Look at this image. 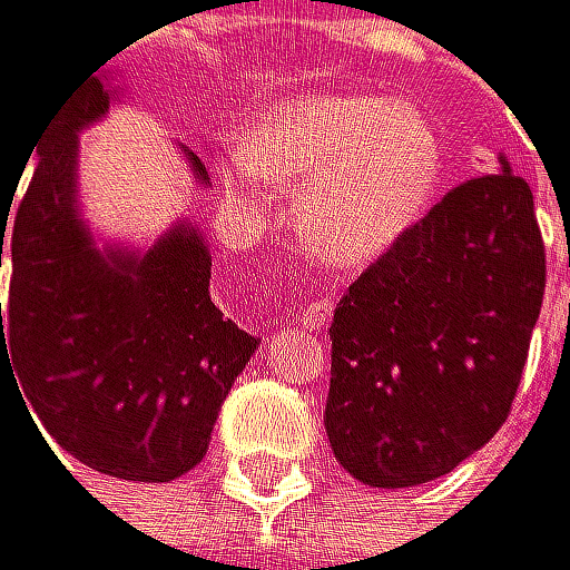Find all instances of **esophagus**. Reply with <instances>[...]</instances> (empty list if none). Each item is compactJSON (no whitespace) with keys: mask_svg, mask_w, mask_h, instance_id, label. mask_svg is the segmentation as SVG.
<instances>
[{"mask_svg":"<svg viewBox=\"0 0 570 570\" xmlns=\"http://www.w3.org/2000/svg\"><path fill=\"white\" fill-rule=\"evenodd\" d=\"M297 318H301L304 328H322V325L333 322V304H328V301H312V304H304Z\"/></svg>","mask_w":570,"mask_h":570,"instance_id":"obj_1","label":"esophagus"}]
</instances>
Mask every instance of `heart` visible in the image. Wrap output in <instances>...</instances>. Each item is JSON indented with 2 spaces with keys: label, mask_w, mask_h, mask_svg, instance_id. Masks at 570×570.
<instances>
[{
  "label": "heart",
  "mask_w": 570,
  "mask_h": 570,
  "mask_svg": "<svg viewBox=\"0 0 570 570\" xmlns=\"http://www.w3.org/2000/svg\"><path fill=\"white\" fill-rule=\"evenodd\" d=\"M242 188L299 185L294 234L333 266H367L424 209L441 170L428 115L374 94H304L266 108L242 132L230 164Z\"/></svg>",
  "instance_id": "obj_1"
}]
</instances>
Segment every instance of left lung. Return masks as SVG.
I'll list each match as a JSON object with an SVG mask.
<instances>
[{
    "label": "left lung",
    "mask_w": 570,
    "mask_h": 570,
    "mask_svg": "<svg viewBox=\"0 0 570 570\" xmlns=\"http://www.w3.org/2000/svg\"><path fill=\"white\" fill-rule=\"evenodd\" d=\"M543 287L532 191L508 164L406 227L350 283L328 328L325 434L343 470L416 487L483 449L511 413Z\"/></svg>",
    "instance_id": "obj_1"
}]
</instances>
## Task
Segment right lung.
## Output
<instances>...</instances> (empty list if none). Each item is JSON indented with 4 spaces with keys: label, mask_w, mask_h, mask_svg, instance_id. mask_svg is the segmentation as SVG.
I'll use <instances>...</instances> for the list:
<instances>
[{
    "label": "right lung",
    "mask_w": 570,
    "mask_h": 570,
    "mask_svg": "<svg viewBox=\"0 0 570 570\" xmlns=\"http://www.w3.org/2000/svg\"><path fill=\"white\" fill-rule=\"evenodd\" d=\"M97 69L45 125L17 209L0 203V266L6 234L13 258L0 374L9 367L23 406L76 462L167 483L203 462L258 340L213 304V255L196 227L175 224L142 255L94 248L76 213V150L79 132L115 100ZM188 164L209 181L199 157L188 154Z\"/></svg>",
    "instance_id": "obj_1"
}]
</instances>
